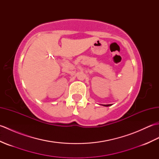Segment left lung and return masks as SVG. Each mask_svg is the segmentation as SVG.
<instances>
[{
  "mask_svg": "<svg viewBox=\"0 0 159 159\" xmlns=\"http://www.w3.org/2000/svg\"><path fill=\"white\" fill-rule=\"evenodd\" d=\"M102 105L104 107H109L111 106V104H102Z\"/></svg>",
  "mask_w": 159,
  "mask_h": 159,
  "instance_id": "1",
  "label": "left lung"
}]
</instances>
